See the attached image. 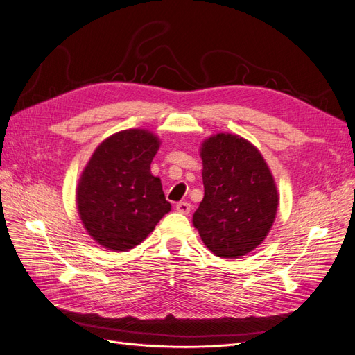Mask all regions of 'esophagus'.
<instances>
[{"label":"esophagus","instance_id":"obj_1","mask_svg":"<svg viewBox=\"0 0 355 355\" xmlns=\"http://www.w3.org/2000/svg\"><path fill=\"white\" fill-rule=\"evenodd\" d=\"M190 209H191V206H190V203H187V202H178V203L175 205V211L180 212V214H182V215L190 214Z\"/></svg>","mask_w":355,"mask_h":355}]
</instances>
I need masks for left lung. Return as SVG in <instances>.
Instances as JSON below:
<instances>
[{"instance_id": "8db88e82", "label": "left lung", "mask_w": 355, "mask_h": 355, "mask_svg": "<svg viewBox=\"0 0 355 355\" xmlns=\"http://www.w3.org/2000/svg\"><path fill=\"white\" fill-rule=\"evenodd\" d=\"M205 198L193 215L205 245L225 259L245 256L266 239L278 209V190L263 156L235 135L202 143Z\"/></svg>"}]
</instances>
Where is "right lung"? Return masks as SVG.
I'll list each match as a JSON object with an SVG mask.
<instances>
[{"instance_id":"obj_1","label":"right lung","mask_w":355,"mask_h":355,"mask_svg":"<svg viewBox=\"0 0 355 355\" xmlns=\"http://www.w3.org/2000/svg\"><path fill=\"white\" fill-rule=\"evenodd\" d=\"M159 139L130 128L103 140L77 186V209L89 235L112 252L140 244L171 211L150 164Z\"/></svg>"}]
</instances>
